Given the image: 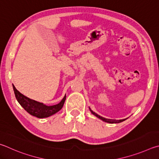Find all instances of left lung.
<instances>
[{"label": "left lung", "mask_w": 159, "mask_h": 159, "mask_svg": "<svg viewBox=\"0 0 159 159\" xmlns=\"http://www.w3.org/2000/svg\"><path fill=\"white\" fill-rule=\"evenodd\" d=\"M91 110V113L93 114V115H95L96 116H97V117H98V118L101 119V120H102L103 121H105V122H107V123H110V124H117V123H120V122L124 121H125V120H126V119H120V120H116V119H106V118L102 117V116H101L98 115H97L96 113L93 112V111L91 110Z\"/></svg>", "instance_id": "8db88e82"}]
</instances>
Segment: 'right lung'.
Returning <instances> with one entry per match:
<instances>
[{"label": "right lung", "mask_w": 159, "mask_h": 159, "mask_svg": "<svg viewBox=\"0 0 159 159\" xmlns=\"http://www.w3.org/2000/svg\"><path fill=\"white\" fill-rule=\"evenodd\" d=\"M14 92L15 94V97L19 103L20 104L24 109L29 112L30 115L38 118H46L48 116L54 115L58 112L61 108L63 107L64 102H65L66 96L61 100V101L57 105H47L32 100L28 97L25 96L16 89L15 86L13 85Z\"/></svg>", "instance_id": "1"}]
</instances>
